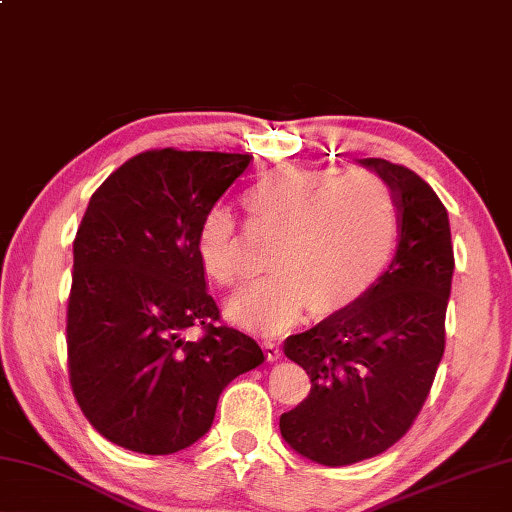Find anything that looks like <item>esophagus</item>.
Instances as JSON below:
<instances>
[{"mask_svg":"<svg viewBox=\"0 0 512 512\" xmlns=\"http://www.w3.org/2000/svg\"><path fill=\"white\" fill-rule=\"evenodd\" d=\"M264 353H266V358H269L271 362L282 358V348H280V344L271 342V339H269V342H264Z\"/></svg>","mask_w":512,"mask_h":512,"instance_id":"obj_1","label":"esophagus"}]
</instances>
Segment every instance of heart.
I'll return each mask as SVG.
<instances>
[{
	"label": "heart",
	"mask_w": 512,
	"mask_h": 512,
	"mask_svg": "<svg viewBox=\"0 0 512 512\" xmlns=\"http://www.w3.org/2000/svg\"><path fill=\"white\" fill-rule=\"evenodd\" d=\"M250 223L275 234L271 271L262 285L227 303L241 326L278 335L312 307L332 316L358 303L383 278L399 241V202L371 170L280 164L243 193ZM202 271L221 287L246 278L241 239L223 207L202 216L196 234Z\"/></svg>",
	"instance_id": "heart-1"
}]
</instances>
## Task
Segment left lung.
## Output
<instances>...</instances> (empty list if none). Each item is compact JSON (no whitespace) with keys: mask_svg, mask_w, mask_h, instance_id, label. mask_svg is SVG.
I'll use <instances>...</instances> for the list:
<instances>
[{"mask_svg":"<svg viewBox=\"0 0 512 512\" xmlns=\"http://www.w3.org/2000/svg\"><path fill=\"white\" fill-rule=\"evenodd\" d=\"M358 161L399 202L396 255L362 300L285 342L312 389L280 417V433L300 456L326 467L378 456L408 433L444 355L453 278L449 214L431 186L392 161Z\"/></svg>","mask_w":512,"mask_h":512,"instance_id":"left-lung-1","label":"left lung"}]
</instances>
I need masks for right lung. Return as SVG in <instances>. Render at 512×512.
Wrapping results in <instances>:
<instances>
[{
	"instance_id": "obj_1",
	"label": "right lung",
	"mask_w": 512,
	"mask_h": 512,
	"mask_svg": "<svg viewBox=\"0 0 512 512\" xmlns=\"http://www.w3.org/2000/svg\"><path fill=\"white\" fill-rule=\"evenodd\" d=\"M250 154L148 150L97 189L81 218L68 298V369L81 412L123 449L168 456L198 442L223 389L264 362L218 323L198 262L202 216ZM203 328L196 343L185 339Z\"/></svg>"
}]
</instances>
